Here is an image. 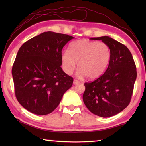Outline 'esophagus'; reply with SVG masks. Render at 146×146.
Segmentation results:
<instances>
[{
  "mask_svg": "<svg viewBox=\"0 0 146 146\" xmlns=\"http://www.w3.org/2000/svg\"><path fill=\"white\" fill-rule=\"evenodd\" d=\"M79 82H79L78 80H75V79L73 80V84H78Z\"/></svg>",
  "mask_w": 146,
  "mask_h": 146,
  "instance_id": "1",
  "label": "esophagus"
}]
</instances>
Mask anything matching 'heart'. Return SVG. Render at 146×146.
<instances>
[{
	"label": "heart",
	"mask_w": 146,
	"mask_h": 146,
	"mask_svg": "<svg viewBox=\"0 0 146 146\" xmlns=\"http://www.w3.org/2000/svg\"><path fill=\"white\" fill-rule=\"evenodd\" d=\"M111 58V51L107 44L88 40L71 43L70 51H64L61 55L62 66L66 73H72L78 62L76 75L78 78L87 76L91 80L100 77L105 72Z\"/></svg>",
	"instance_id": "obj_1"
}]
</instances>
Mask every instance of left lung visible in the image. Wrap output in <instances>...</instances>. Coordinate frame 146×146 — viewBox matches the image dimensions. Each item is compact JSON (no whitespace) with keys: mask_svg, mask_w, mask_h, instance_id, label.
<instances>
[{"mask_svg":"<svg viewBox=\"0 0 146 146\" xmlns=\"http://www.w3.org/2000/svg\"><path fill=\"white\" fill-rule=\"evenodd\" d=\"M107 44L111 58L105 73L91 82H86L83 101L94 115L110 117L129 105L137 78V68L126 46L110 36L91 38Z\"/></svg>","mask_w":146,"mask_h":146,"instance_id":"obj_1","label":"left lung"}]
</instances>
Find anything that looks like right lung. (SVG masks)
<instances>
[{
    "label": "right lung",
    "mask_w": 146,
    "mask_h": 146,
    "mask_svg": "<svg viewBox=\"0 0 146 146\" xmlns=\"http://www.w3.org/2000/svg\"><path fill=\"white\" fill-rule=\"evenodd\" d=\"M74 37L44 32L20 48L12 68L15 93L29 112L46 115L57 108L73 78L61 68L63 47Z\"/></svg>",
    "instance_id": "obj_1"
}]
</instances>
